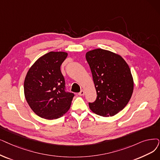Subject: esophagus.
<instances>
[{
    "mask_svg": "<svg viewBox=\"0 0 160 160\" xmlns=\"http://www.w3.org/2000/svg\"><path fill=\"white\" fill-rule=\"evenodd\" d=\"M84 93H85V92H84V90H81V91L80 92V93H78V95H80V96H82V95H84Z\"/></svg>",
    "mask_w": 160,
    "mask_h": 160,
    "instance_id": "esophagus-1",
    "label": "esophagus"
}]
</instances>
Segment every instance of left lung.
<instances>
[{
    "label": "left lung",
    "mask_w": 160,
    "mask_h": 160,
    "mask_svg": "<svg viewBox=\"0 0 160 160\" xmlns=\"http://www.w3.org/2000/svg\"><path fill=\"white\" fill-rule=\"evenodd\" d=\"M86 58L97 95L89 108L99 116H113L128 105L133 93L130 68L120 55L101 48L88 52Z\"/></svg>",
    "instance_id": "8db88e82"
}]
</instances>
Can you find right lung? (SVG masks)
<instances>
[{
	"label": "right lung",
	"mask_w": 160,
	"mask_h": 160,
	"mask_svg": "<svg viewBox=\"0 0 160 160\" xmlns=\"http://www.w3.org/2000/svg\"><path fill=\"white\" fill-rule=\"evenodd\" d=\"M67 55L64 52L48 53L35 61L25 76L26 101L33 112L44 119H58L71 107L74 95L65 91L60 68Z\"/></svg>",
	"instance_id": "1"
}]
</instances>
